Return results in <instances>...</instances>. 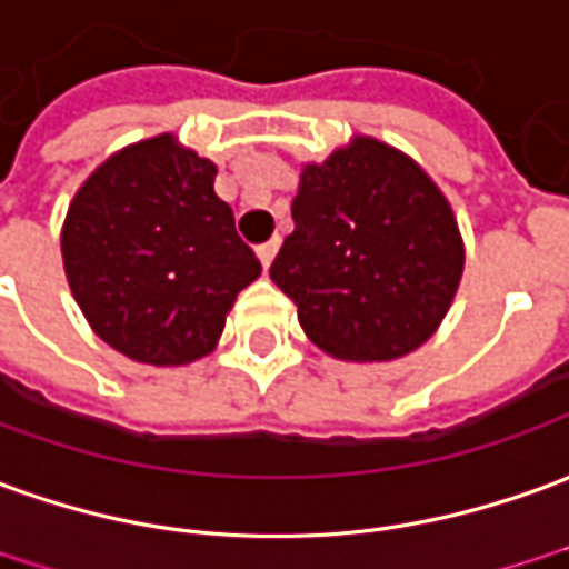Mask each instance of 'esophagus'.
I'll list each match as a JSON object with an SVG mask.
<instances>
[{
	"label": "esophagus",
	"mask_w": 569,
	"mask_h": 569,
	"mask_svg": "<svg viewBox=\"0 0 569 569\" xmlns=\"http://www.w3.org/2000/svg\"><path fill=\"white\" fill-rule=\"evenodd\" d=\"M276 250H278V238H272V241H266V244L257 247V257H260L262 269H269V266H272V260H276Z\"/></svg>",
	"instance_id": "1"
}]
</instances>
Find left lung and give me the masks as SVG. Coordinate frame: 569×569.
<instances>
[{"instance_id": "obj_1", "label": "left lung", "mask_w": 569, "mask_h": 569, "mask_svg": "<svg viewBox=\"0 0 569 569\" xmlns=\"http://www.w3.org/2000/svg\"><path fill=\"white\" fill-rule=\"evenodd\" d=\"M269 276L307 337L343 362H390L440 328L465 269L452 207L418 163L352 139L307 163Z\"/></svg>"}]
</instances>
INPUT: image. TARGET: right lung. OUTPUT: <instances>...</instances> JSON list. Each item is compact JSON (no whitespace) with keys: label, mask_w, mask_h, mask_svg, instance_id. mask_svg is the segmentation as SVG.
Segmentation results:
<instances>
[{"label":"right lung","mask_w":569,"mask_h":569,"mask_svg":"<svg viewBox=\"0 0 569 569\" xmlns=\"http://www.w3.org/2000/svg\"><path fill=\"white\" fill-rule=\"evenodd\" d=\"M213 179L217 163L163 132L104 160L70 201V291L92 331L136 362L207 356L234 297L262 272Z\"/></svg>","instance_id":"right-lung-1"}]
</instances>
